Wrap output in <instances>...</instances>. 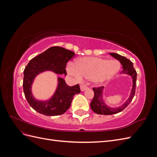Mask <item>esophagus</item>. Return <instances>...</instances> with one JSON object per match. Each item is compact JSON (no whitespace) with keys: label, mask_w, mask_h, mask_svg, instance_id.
Instances as JSON below:
<instances>
[{"label":"esophagus","mask_w":157,"mask_h":157,"mask_svg":"<svg viewBox=\"0 0 157 157\" xmlns=\"http://www.w3.org/2000/svg\"><path fill=\"white\" fill-rule=\"evenodd\" d=\"M87 88H88V86H86V85H84V84L80 85V90H81V91H84V90H85Z\"/></svg>","instance_id":"34e87169"}]
</instances>
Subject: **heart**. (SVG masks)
Here are the masks:
<instances>
[{"label": "heart", "instance_id": "heart-1", "mask_svg": "<svg viewBox=\"0 0 157 157\" xmlns=\"http://www.w3.org/2000/svg\"><path fill=\"white\" fill-rule=\"evenodd\" d=\"M120 69V63L115 59L85 57L67 67L68 72L77 79L91 78L94 83L101 84L113 78Z\"/></svg>", "mask_w": 157, "mask_h": 157}]
</instances>
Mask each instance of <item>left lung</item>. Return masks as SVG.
I'll return each instance as SVG.
<instances>
[{
    "mask_svg": "<svg viewBox=\"0 0 157 157\" xmlns=\"http://www.w3.org/2000/svg\"><path fill=\"white\" fill-rule=\"evenodd\" d=\"M113 58L118 59L120 61L121 65H122V71L121 73H126L130 75L133 79V86L132 89V92L130 94V98L125 102L124 104L119 107L117 108H112L108 107L106 104L103 101L102 93L103 86H100L98 88H93L94 92V96L92 101L90 103V107L92 110L99 115H109L116 114L119 112H121L130 104L132 101V99L134 98L136 88V80H137V73L136 69L134 68L133 63L130 60L127 59L124 56H122L119 54L116 53H109Z\"/></svg>",
    "mask_w": 157,
    "mask_h": 157,
    "instance_id": "8db88e82",
    "label": "left lung"
}]
</instances>
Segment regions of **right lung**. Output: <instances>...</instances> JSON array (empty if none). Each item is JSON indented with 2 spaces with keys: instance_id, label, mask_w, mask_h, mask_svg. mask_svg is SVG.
I'll return each instance as SVG.
<instances>
[{
  "instance_id": "obj_1",
  "label": "right lung",
  "mask_w": 157,
  "mask_h": 157,
  "mask_svg": "<svg viewBox=\"0 0 157 157\" xmlns=\"http://www.w3.org/2000/svg\"><path fill=\"white\" fill-rule=\"evenodd\" d=\"M75 56L73 52L59 46H53L33 58L23 71V88L30 106L42 115L57 116L65 113L70 107L75 94L80 92L78 84L69 86L62 78H58V86L52 98L46 101L36 100L31 93V85L36 76L44 71L67 75L66 65Z\"/></svg>"
}]
</instances>
